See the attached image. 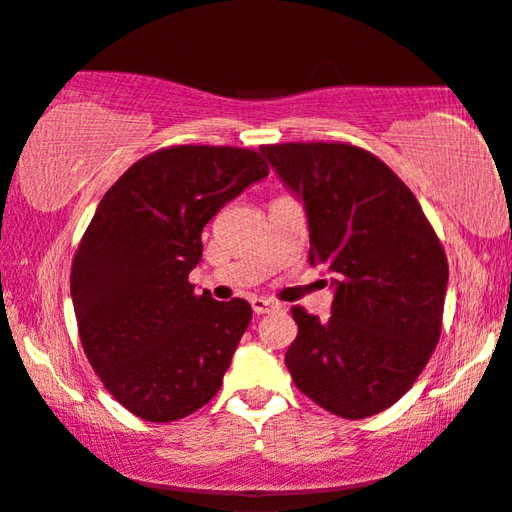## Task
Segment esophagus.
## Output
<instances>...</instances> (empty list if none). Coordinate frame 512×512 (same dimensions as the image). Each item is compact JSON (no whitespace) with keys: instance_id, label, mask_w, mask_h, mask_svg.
I'll return each instance as SVG.
<instances>
[{"instance_id":"1","label":"esophagus","mask_w":512,"mask_h":512,"mask_svg":"<svg viewBox=\"0 0 512 512\" xmlns=\"http://www.w3.org/2000/svg\"><path fill=\"white\" fill-rule=\"evenodd\" d=\"M250 304H252V311H255L257 316H262V313H271V311L278 309V304L274 302V299H267V297H252Z\"/></svg>"}]
</instances>
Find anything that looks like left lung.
<instances>
[{"label": "left lung", "mask_w": 512, "mask_h": 512, "mask_svg": "<svg viewBox=\"0 0 512 512\" xmlns=\"http://www.w3.org/2000/svg\"><path fill=\"white\" fill-rule=\"evenodd\" d=\"M262 154L304 203L309 262L335 274L330 318L292 306L290 377L337 417L384 412L438 346L449 278L440 238L417 196L365 149L285 142Z\"/></svg>", "instance_id": "8db88e82"}]
</instances>
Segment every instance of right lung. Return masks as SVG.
Instances as JSON below:
<instances>
[{
	"label": "right lung",
	"mask_w": 512,
	"mask_h": 512,
	"mask_svg": "<svg viewBox=\"0 0 512 512\" xmlns=\"http://www.w3.org/2000/svg\"><path fill=\"white\" fill-rule=\"evenodd\" d=\"M269 175L255 149L177 145L107 189L72 262L79 339L102 384L145 421H177L220 391L252 309L196 295L201 231Z\"/></svg>",
	"instance_id": "1"
}]
</instances>
